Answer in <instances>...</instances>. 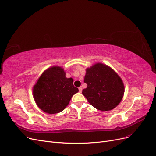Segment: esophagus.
Segmentation results:
<instances>
[{"mask_svg":"<svg viewBox=\"0 0 156 156\" xmlns=\"http://www.w3.org/2000/svg\"><path fill=\"white\" fill-rule=\"evenodd\" d=\"M82 90H83L82 87H80L79 88V92H82Z\"/></svg>","mask_w":156,"mask_h":156,"instance_id":"obj_1","label":"esophagus"}]
</instances>
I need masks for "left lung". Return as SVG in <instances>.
Instances as JSON below:
<instances>
[{
    "label": "left lung",
    "instance_id": "obj_1",
    "mask_svg": "<svg viewBox=\"0 0 156 156\" xmlns=\"http://www.w3.org/2000/svg\"><path fill=\"white\" fill-rule=\"evenodd\" d=\"M84 82L87 87L83 90V96L98 110L111 111L123 98V81L114 69L105 64L98 62L87 68Z\"/></svg>",
    "mask_w": 156,
    "mask_h": 156
}]
</instances>
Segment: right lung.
I'll list each match as a JSON object with an SVG mask.
<instances>
[{
  "mask_svg": "<svg viewBox=\"0 0 156 156\" xmlns=\"http://www.w3.org/2000/svg\"><path fill=\"white\" fill-rule=\"evenodd\" d=\"M73 82L72 77H66V72L62 67L56 66L48 68L33 87L32 95L36 105L48 114L62 111L72 97L79 92Z\"/></svg>",
  "mask_w": 156,
  "mask_h": 156,
  "instance_id": "right-lung-1",
  "label": "right lung"
}]
</instances>
